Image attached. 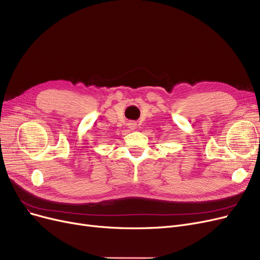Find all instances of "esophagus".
<instances>
[{
  "label": "esophagus",
  "mask_w": 260,
  "mask_h": 260,
  "mask_svg": "<svg viewBox=\"0 0 260 260\" xmlns=\"http://www.w3.org/2000/svg\"><path fill=\"white\" fill-rule=\"evenodd\" d=\"M132 127H134V123H131V124H130V128H132Z\"/></svg>",
  "instance_id": "1"
}]
</instances>
